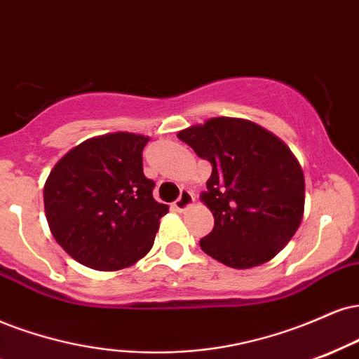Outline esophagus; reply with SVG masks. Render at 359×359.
Here are the masks:
<instances>
[{
  "label": "esophagus",
  "instance_id": "34e87169",
  "mask_svg": "<svg viewBox=\"0 0 359 359\" xmlns=\"http://www.w3.org/2000/svg\"><path fill=\"white\" fill-rule=\"evenodd\" d=\"M192 202H194V194L191 191H187V189H182V191H180L179 198L174 202V207H175V210L182 212V210L187 209Z\"/></svg>",
  "mask_w": 359,
  "mask_h": 359
}]
</instances>
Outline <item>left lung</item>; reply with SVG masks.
Masks as SVG:
<instances>
[{
  "label": "left lung",
  "instance_id": "1",
  "mask_svg": "<svg viewBox=\"0 0 359 359\" xmlns=\"http://www.w3.org/2000/svg\"><path fill=\"white\" fill-rule=\"evenodd\" d=\"M177 137L212 165L202 201L214 229L201 239V249L236 269L273 259L304 212V175L287 145L256 123L229 116Z\"/></svg>",
  "mask_w": 359,
  "mask_h": 359
}]
</instances>
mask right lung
Listing matches in <instances>:
<instances>
[{"mask_svg":"<svg viewBox=\"0 0 359 359\" xmlns=\"http://www.w3.org/2000/svg\"><path fill=\"white\" fill-rule=\"evenodd\" d=\"M149 138L110 133L88 138L60 158L43 198L55 241L80 264L116 271L152 249L168 205L152 196L142 152Z\"/></svg>","mask_w":359,"mask_h":359,"instance_id":"add662e5","label":"right lung"}]
</instances>
